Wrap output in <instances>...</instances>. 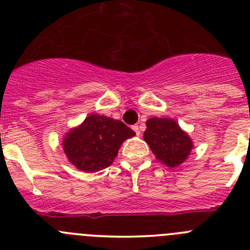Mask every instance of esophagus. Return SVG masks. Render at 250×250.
<instances>
[{
  "mask_svg": "<svg viewBox=\"0 0 250 250\" xmlns=\"http://www.w3.org/2000/svg\"><path fill=\"white\" fill-rule=\"evenodd\" d=\"M132 129H134V131L136 132V135H137V136H140V134H141V131H140V127H139V125H134V126H132Z\"/></svg>",
  "mask_w": 250,
  "mask_h": 250,
  "instance_id": "obj_1",
  "label": "esophagus"
}]
</instances>
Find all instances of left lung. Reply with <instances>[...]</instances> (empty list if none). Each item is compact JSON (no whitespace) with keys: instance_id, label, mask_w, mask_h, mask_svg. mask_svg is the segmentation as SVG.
Masks as SVG:
<instances>
[{"instance_id":"1","label":"left lung","mask_w":250,"mask_h":250,"mask_svg":"<svg viewBox=\"0 0 250 250\" xmlns=\"http://www.w3.org/2000/svg\"><path fill=\"white\" fill-rule=\"evenodd\" d=\"M144 140L157 161L169 168L179 167L189 157L192 140L170 118H151L146 121Z\"/></svg>"}]
</instances>
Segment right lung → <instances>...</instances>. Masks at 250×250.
<instances>
[{
	"label": "right lung",
	"instance_id": "add662e5",
	"mask_svg": "<svg viewBox=\"0 0 250 250\" xmlns=\"http://www.w3.org/2000/svg\"><path fill=\"white\" fill-rule=\"evenodd\" d=\"M135 135L121 121L91 114L81 125L66 132L62 140L63 152L77 169L96 173L109 167L123 142Z\"/></svg>",
	"mask_w": 250,
	"mask_h": 250
}]
</instances>
